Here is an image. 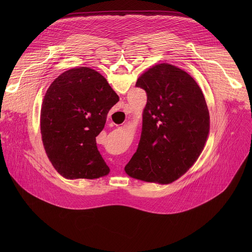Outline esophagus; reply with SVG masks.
<instances>
[{"label":"esophagus","instance_id":"esophagus-1","mask_svg":"<svg viewBox=\"0 0 252 252\" xmlns=\"http://www.w3.org/2000/svg\"><path fill=\"white\" fill-rule=\"evenodd\" d=\"M112 125H116V126H118L117 124H115V123H112Z\"/></svg>","mask_w":252,"mask_h":252}]
</instances>
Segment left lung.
Here are the masks:
<instances>
[{
	"instance_id": "left-lung-1",
	"label": "left lung",
	"mask_w": 252,
	"mask_h": 252,
	"mask_svg": "<svg viewBox=\"0 0 252 252\" xmlns=\"http://www.w3.org/2000/svg\"><path fill=\"white\" fill-rule=\"evenodd\" d=\"M135 87L148 96L138 147L126 172L149 183L170 184L186 173L200 155L209 132L203 94L187 73L159 63L142 74Z\"/></svg>"
}]
</instances>
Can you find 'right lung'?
<instances>
[{
  "label": "right lung",
  "instance_id": "obj_1",
  "mask_svg": "<svg viewBox=\"0 0 252 252\" xmlns=\"http://www.w3.org/2000/svg\"><path fill=\"white\" fill-rule=\"evenodd\" d=\"M119 99L90 67L68 69L52 83L42 104L41 132L47 156L63 176L94 179L110 172L95 137Z\"/></svg>",
  "mask_w": 252,
  "mask_h": 252
}]
</instances>
